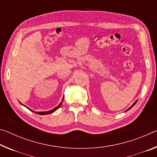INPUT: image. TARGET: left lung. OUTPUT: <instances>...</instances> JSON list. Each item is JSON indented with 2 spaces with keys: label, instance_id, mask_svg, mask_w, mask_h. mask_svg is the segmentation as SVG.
<instances>
[{
  "label": "left lung",
  "instance_id": "8db88e82",
  "mask_svg": "<svg viewBox=\"0 0 157 157\" xmlns=\"http://www.w3.org/2000/svg\"><path fill=\"white\" fill-rule=\"evenodd\" d=\"M136 102H137V101H136V102H135L134 103V104H133V105H132V107H129V109H127V110H129V109H131V108H132V107H134V105H135V104H136Z\"/></svg>",
  "mask_w": 157,
  "mask_h": 157
}]
</instances>
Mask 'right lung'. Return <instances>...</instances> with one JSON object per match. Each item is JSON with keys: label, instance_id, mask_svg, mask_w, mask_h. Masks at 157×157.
Masks as SVG:
<instances>
[{"label": "right lung", "instance_id": "1", "mask_svg": "<svg viewBox=\"0 0 157 157\" xmlns=\"http://www.w3.org/2000/svg\"><path fill=\"white\" fill-rule=\"evenodd\" d=\"M63 101V100H62ZM62 102H61L60 103V104L59 105H58L57 106V107H55V109H52V110H50V111H45V112H44V111H41V112H34V111H33V110H31L30 109H30V111H33V112H34V113H37V114H39V115H46V114H50V113H52V112H54V111H56L57 109H59V107H60V106L61 105H62ZM28 108V107H27Z\"/></svg>", "mask_w": 157, "mask_h": 157}]
</instances>
